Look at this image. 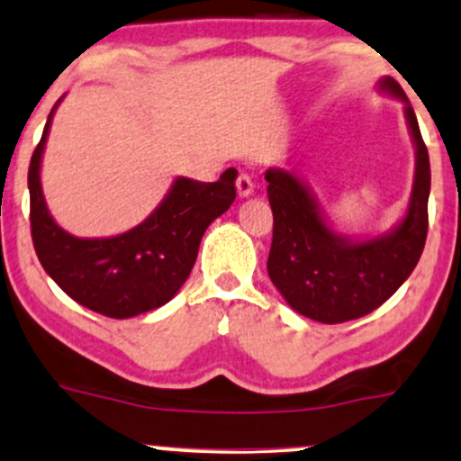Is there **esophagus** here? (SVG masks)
I'll return each mask as SVG.
<instances>
[{
    "instance_id": "1",
    "label": "esophagus",
    "mask_w": 461,
    "mask_h": 461,
    "mask_svg": "<svg viewBox=\"0 0 461 461\" xmlns=\"http://www.w3.org/2000/svg\"><path fill=\"white\" fill-rule=\"evenodd\" d=\"M252 192H254L252 176L248 175V172H240V176H237V194H240V198H248Z\"/></svg>"
}]
</instances>
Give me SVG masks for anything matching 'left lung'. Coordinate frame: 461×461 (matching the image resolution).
I'll list each match as a JSON object with an SVG mask.
<instances>
[{"instance_id": "left-lung-1", "label": "left lung", "mask_w": 461, "mask_h": 461, "mask_svg": "<svg viewBox=\"0 0 461 461\" xmlns=\"http://www.w3.org/2000/svg\"><path fill=\"white\" fill-rule=\"evenodd\" d=\"M377 88L403 101L416 150L408 211L391 230L366 240L343 235L330 226L302 178L283 167L265 172L274 213L267 274L286 304L321 323L351 321L382 306L408 280L425 248L429 155L402 86L393 77H382Z\"/></svg>"}]
</instances>
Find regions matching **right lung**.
<instances>
[{
    "mask_svg": "<svg viewBox=\"0 0 461 461\" xmlns=\"http://www.w3.org/2000/svg\"><path fill=\"white\" fill-rule=\"evenodd\" d=\"M59 99L49 113L27 172L30 224L38 261L68 297L99 315L129 319L164 306L192 272L204 230L237 196V170L220 181L178 176L157 209L131 230L113 237H75L49 213L41 161Z\"/></svg>",
    "mask_w": 461,
    "mask_h": 461,
    "instance_id": "obj_1",
    "label": "right lung"
}]
</instances>
